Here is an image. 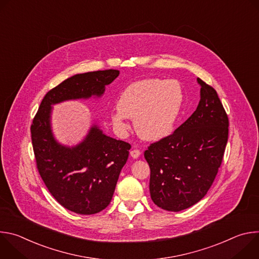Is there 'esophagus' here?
I'll list each match as a JSON object with an SVG mask.
<instances>
[{"instance_id":"34e87169","label":"esophagus","mask_w":259,"mask_h":259,"mask_svg":"<svg viewBox=\"0 0 259 259\" xmlns=\"http://www.w3.org/2000/svg\"><path fill=\"white\" fill-rule=\"evenodd\" d=\"M130 156L133 158V159H137L139 156H140V151L139 150H132L130 152Z\"/></svg>"}]
</instances>
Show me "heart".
<instances>
[{
	"label": "heart",
	"mask_w": 259,
	"mask_h": 259,
	"mask_svg": "<svg viewBox=\"0 0 259 259\" xmlns=\"http://www.w3.org/2000/svg\"><path fill=\"white\" fill-rule=\"evenodd\" d=\"M183 101V87L177 80L137 81L122 91L110 120L118 131L125 132L126 118L134 119L135 132L141 139L158 141L174 130Z\"/></svg>",
	"instance_id": "obj_1"
}]
</instances>
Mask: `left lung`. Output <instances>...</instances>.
Here are the masks:
<instances>
[{
  "instance_id": "1",
  "label": "left lung",
  "mask_w": 259,
  "mask_h": 259,
  "mask_svg": "<svg viewBox=\"0 0 259 259\" xmlns=\"http://www.w3.org/2000/svg\"><path fill=\"white\" fill-rule=\"evenodd\" d=\"M197 82L200 101L194 114L144 152L151 168V198L167 211L188 209L206 196L228 142L229 119L223 103L211 86L200 78Z\"/></svg>"
}]
</instances>
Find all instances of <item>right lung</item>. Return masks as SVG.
Instances as JSON below:
<instances>
[{"instance_id": "1", "label": "right lung", "mask_w": 259, "mask_h": 259, "mask_svg": "<svg viewBox=\"0 0 259 259\" xmlns=\"http://www.w3.org/2000/svg\"><path fill=\"white\" fill-rule=\"evenodd\" d=\"M119 75L117 69H106L64 80L45 95L30 127L36 166L48 191L61 206L78 214H95L108 206L131 145L107 136L97 123L76 145L60 143L51 125L53 105L100 98Z\"/></svg>"}]
</instances>
